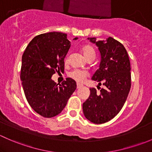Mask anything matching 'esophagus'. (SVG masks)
Returning <instances> with one entry per match:
<instances>
[{"mask_svg":"<svg viewBox=\"0 0 152 152\" xmlns=\"http://www.w3.org/2000/svg\"><path fill=\"white\" fill-rule=\"evenodd\" d=\"M83 87V85H82V84L77 83V85H76V87H77V89L81 88V87Z\"/></svg>","mask_w":152,"mask_h":152,"instance_id":"obj_1","label":"esophagus"}]
</instances>
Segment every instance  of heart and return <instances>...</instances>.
I'll return each mask as SVG.
<instances>
[{"mask_svg":"<svg viewBox=\"0 0 152 152\" xmlns=\"http://www.w3.org/2000/svg\"><path fill=\"white\" fill-rule=\"evenodd\" d=\"M81 52H82V55L86 59H88L90 58H93L96 56V51H95L94 48L91 46V45H84L83 47L81 48ZM67 62V59H65V63ZM69 76L72 78L74 80L77 81V82H83L87 76V73L86 71L84 70H73L69 73Z\"/></svg>","mask_w":152,"mask_h":152,"instance_id":"heart-1","label":"heart"}]
</instances>
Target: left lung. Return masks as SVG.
Instances as JSON below:
<instances>
[{"label":"left lung","mask_w":152,"mask_h":152,"mask_svg":"<svg viewBox=\"0 0 152 152\" xmlns=\"http://www.w3.org/2000/svg\"><path fill=\"white\" fill-rule=\"evenodd\" d=\"M99 50V68L91 79L105 86L97 93L90 88V94L82 105L85 118L92 123L101 124L109 121L121 111L131 88V67L126 50L121 42L108 37L97 41L87 38Z\"/></svg>","instance_id":"1"}]
</instances>
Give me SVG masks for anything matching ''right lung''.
Listing matches in <instances>:
<instances>
[{
    "mask_svg": "<svg viewBox=\"0 0 152 152\" xmlns=\"http://www.w3.org/2000/svg\"><path fill=\"white\" fill-rule=\"evenodd\" d=\"M70 47L66 34L48 32L34 37L23 54L20 79L25 96L31 108L45 118L59 115L76 89L70 78L59 85L51 79L57 70L64 71Z\"/></svg>",
    "mask_w": 152,
    "mask_h": 152,
    "instance_id": "right-lung-1",
    "label": "right lung"
}]
</instances>
